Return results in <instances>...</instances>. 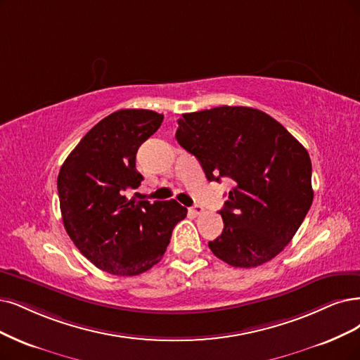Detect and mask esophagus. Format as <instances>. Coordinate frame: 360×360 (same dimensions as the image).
I'll return each mask as SVG.
<instances>
[{
  "label": "esophagus",
  "instance_id": "1",
  "mask_svg": "<svg viewBox=\"0 0 360 360\" xmlns=\"http://www.w3.org/2000/svg\"><path fill=\"white\" fill-rule=\"evenodd\" d=\"M194 215H202L205 212V207L200 206V205H194L191 209H190Z\"/></svg>",
  "mask_w": 360,
  "mask_h": 360
}]
</instances>
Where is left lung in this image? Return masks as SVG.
<instances>
[{"mask_svg": "<svg viewBox=\"0 0 360 360\" xmlns=\"http://www.w3.org/2000/svg\"><path fill=\"white\" fill-rule=\"evenodd\" d=\"M175 136L209 181H233L219 210L222 234L209 242L214 255L250 269L281 254L313 202L307 150L273 117L249 106L182 114Z\"/></svg>", "mask_w": 360, "mask_h": 360, "instance_id": "left-lung-1", "label": "left lung"}]
</instances>
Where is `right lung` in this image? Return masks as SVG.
Here are the masks:
<instances>
[{
  "mask_svg": "<svg viewBox=\"0 0 360 360\" xmlns=\"http://www.w3.org/2000/svg\"><path fill=\"white\" fill-rule=\"evenodd\" d=\"M163 114L120 110L91 127L63 162L58 193L65 230L98 269L138 276L163 258L175 225L187 217L176 200H127L138 188L139 146L162 126Z\"/></svg>",
  "mask_w": 360,
  "mask_h": 360,
  "instance_id": "1",
  "label": "right lung"
}]
</instances>
